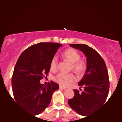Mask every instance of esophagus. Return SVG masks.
<instances>
[{
	"mask_svg": "<svg viewBox=\"0 0 122 122\" xmlns=\"http://www.w3.org/2000/svg\"><path fill=\"white\" fill-rule=\"evenodd\" d=\"M59 88H60V89H64V90L66 89V88H65V87H63V86H59Z\"/></svg>",
	"mask_w": 122,
	"mask_h": 122,
	"instance_id": "obj_1",
	"label": "esophagus"
}]
</instances>
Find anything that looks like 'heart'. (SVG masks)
<instances>
[{
    "instance_id": "1",
    "label": "heart",
    "mask_w": 122,
    "mask_h": 122,
    "mask_svg": "<svg viewBox=\"0 0 122 122\" xmlns=\"http://www.w3.org/2000/svg\"><path fill=\"white\" fill-rule=\"evenodd\" d=\"M63 56L71 63V68L77 73H81L85 69V64L83 61H79L80 55L76 50L69 49L63 53ZM58 59L56 56H54L50 63V67L53 71L57 69ZM55 81L62 86H68L70 83L76 81V77L73 74H67L61 72L58 74L54 78Z\"/></svg>"
}]
</instances>
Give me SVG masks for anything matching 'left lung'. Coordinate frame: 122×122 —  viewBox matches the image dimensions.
Masks as SVG:
<instances>
[{
  "label": "left lung",
  "mask_w": 122,
  "mask_h": 122,
  "mask_svg": "<svg viewBox=\"0 0 122 122\" xmlns=\"http://www.w3.org/2000/svg\"><path fill=\"white\" fill-rule=\"evenodd\" d=\"M69 46L85 55L87 65L84 76L78 83L84 91L80 93L78 90H73L74 97L68 100V104L78 114L86 116L106 102L109 89L108 73L104 60L92 48L83 44Z\"/></svg>",
  "instance_id": "left-lung-1"
}]
</instances>
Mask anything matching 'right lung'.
I'll return each instance as SVG.
<instances>
[{
  "instance_id": "add662e5",
  "label": "right lung",
  "mask_w": 122,
  "mask_h": 122,
  "mask_svg": "<svg viewBox=\"0 0 122 122\" xmlns=\"http://www.w3.org/2000/svg\"><path fill=\"white\" fill-rule=\"evenodd\" d=\"M61 46L56 43H38L25 50L18 58L11 79L13 93L16 102L28 112L36 116L41 113L59 89L54 81L45 86L40 81L48 76L51 60Z\"/></svg>"
}]
</instances>
